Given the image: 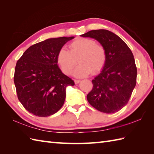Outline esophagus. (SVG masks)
<instances>
[{"label": "esophagus", "mask_w": 154, "mask_h": 154, "mask_svg": "<svg viewBox=\"0 0 154 154\" xmlns=\"http://www.w3.org/2000/svg\"><path fill=\"white\" fill-rule=\"evenodd\" d=\"M74 82H75V84H78V83L81 82V81L80 80H78V79H75L74 80Z\"/></svg>", "instance_id": "esophagus-1"}]
</instances>
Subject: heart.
I'll return each mask as SVG.
<instances>
[{
	"label": "heart",
	"mask_w": 154,
	"mask_h": 154,
	"mask_svg": "<svg viewBox=\"0 0 154 154\" xmlns=\"http://www.w3.org/2000/svg\"><path fill=\"white\" fill-rule=\"evenodd\" d=\"M69 51L61 48L57 55V61L63 73H71L77 63L73 75L77 77L87 76L91 72L97 73L102 69L106 61V53L102 45L87 38H78L69 45Z\"/></svg>",
	"instance_id": "obj_1"
}]
</instances>
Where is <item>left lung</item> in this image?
I'll list each match as a JSON object with an SVG mask.
<instances>
[{
  "mask_svg": "<svg viewBox=\"0 0 154 154\" xmlns=\"http://www.w3.org/2000/svg\"><path fill=\"white\" fill-rule=\"evenodd\" d=\"M94 38L106 50V61L92 80L88 102L104 113H114L126 106L136 84L137 68L132 51L122 39L107 30H91L81 35Z\"/></svg>",
  "mask_w": 154,
  "mask_h": 154,
  "instance_id": "8db88e82",
  "label": "left lung"
}]
</instances>
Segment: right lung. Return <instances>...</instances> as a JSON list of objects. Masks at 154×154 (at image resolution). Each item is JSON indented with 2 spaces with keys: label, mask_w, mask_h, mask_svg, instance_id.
I'll list each match as a JSON object with an SVG mask.
<instances>
[{
  "label": "right lung",
  "mask_w": 154,
  "mask_h": 154,
  "mask_svg": "<svg viewBox=\"0 0 154 154\" xmlns=\"http://www.w3.org/2000/svg\"><path fill=\"white\" fill-rule=\"evenodd\" d=\"M74 38H50L32 45L16 63L14 82L18 100L34 115L46 117L57 112L65 102L66 87L75 85L57 61L60 49Z\"/></svg>",
  "instance_id": "add662e5"
}]
</instances>
